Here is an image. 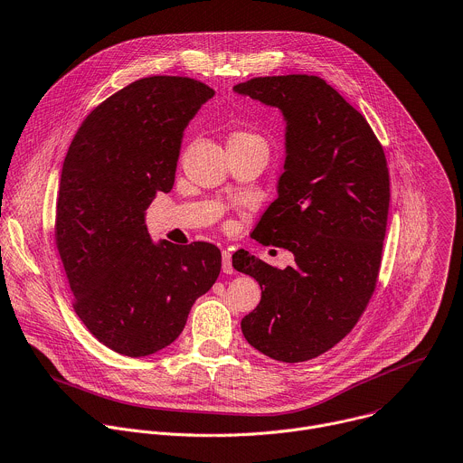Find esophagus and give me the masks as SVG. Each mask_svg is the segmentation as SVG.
Wrapping results in <instances>:
<instances>
[{
	"mask_svg": "<svg viewBox=\"0 0 463 463\" xmlns=\"http://www.w3.org/2000/svg\"><path fill=\"white\" fill-rule=\"evenodd\" d=\"M222 269L225 274H232L234 267H232V254L229 250L222 252Z\"/></svg>",
	"mask_w": 463,
	"mask_h": 463,
	"instance_id": "34e87169",
	"label": "esophagus"
}]
</instances>
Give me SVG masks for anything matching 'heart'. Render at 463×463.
Instances as JSON below:
<instances>
[{"instance_id": "b5f03b06", "label": "heart", "mask_w": 463, "mask_h": 463, "mask_svg": "<svg viewBox=\"0 0 463 463\" xmlns=\"http://www.w3.org/2000/svg\"><path fill=\"white\" fill-rule=\"evenodd\" d=\"M229 145H263L265 146V141L252 132L236 130L229 136Z\"/></svg>"}]
</instances>
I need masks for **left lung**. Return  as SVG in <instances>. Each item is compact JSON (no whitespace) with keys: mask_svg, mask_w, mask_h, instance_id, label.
I'll use <instances>...</instances> for the list:
<instances>
[{"mask_svg":"<svg viewBox=\"0 0 463 463\" xmlns=\"http://www.w3.org/2000/svg\"><path fill=\"white\" fill-rule=\"evenodd\" d=\"M232 90L283 116L278 198L252 234L294 254L285 269L247 250L232 256L261 288L241 333L272 360L305 362L345 338L374 292L391 198L385 154L367 119L318 76L254 78Z\"/></svg>","mask_w":463,"mask_h":463,"instance_id":"left-lung-1","label":"left lung"}]
</instances>
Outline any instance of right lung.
Returning a JSON list of instances; mask_svg holds the SVG:
<instances>
[{
	"mask_svg": "<svg viewBox=\"0 0 463 463\" xmlns=\"http://www.w3.org/2000/svg\"><path fill=\"white\" fill-rule=\"evenodd\" d=\"M213 96L191 78H141L87 116L65 156L56 245L74 309L123 356L171 345L220 274L218 247L152 241L145 225L154 196L175 185L184 130Z\"/></svg>",
	"mask_w": 463,
	"mask_h": 463,
	"instance_id": "obj_1",
	"label": "right lung"
}]
</instances>
